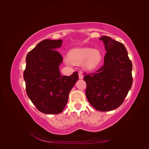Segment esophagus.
<instances>
[{
    "label": "esophagus",
    "instance_id": "esophagus-1",
    "mask_svg": "<svg viewBox=\"0 0 149 149\" xmlns=\"http://www.w3.org/2000/svg\"><path fill=\"white\" fill-rule=\"evenodd\" d=\"M79 79H83L84 78V75L82 73H79Z\"/></svg>",
    "mask_w": 149,
    "mask_h": 149
}]
</instances>
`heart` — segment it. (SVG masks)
<instances>
[{"instance_id":"obj_1","label":"heart","mask_w":149,"mask_h":149,"mask_svg":"<svg viewBox=\"0 0 149 149\" xmlns=\"http://www.w3.org/2000/svg\"><path fill=\"white\" fill-rule=\"evenodd\" d=\"M69 60L67 62H71L72 64L79 65L84 63V68L87 70H93L99 66L101 63L102 54L98 50L91 48H79L72 50L69 52Z\"/></svg>"}]
</instances>
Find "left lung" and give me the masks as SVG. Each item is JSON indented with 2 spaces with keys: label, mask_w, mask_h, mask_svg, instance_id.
<instances>
[{
  "label": "left lung",
  "mask_w": 149,
  "mask_h": 149,
  "mask_svg": "<svg viewBox=\"0 0 149 149\" xmlns=\"http://www.w3.org/2000/svg\"><path fill=\"white\" fill-rule=\"evenodd\" d=\"M107 51L104 65L97 72L86 74V95L88 101L95 109L106 112L122 104L132 87V63L122 42L102 36Z\"/></svg>",
  "instance_id": "obj_1"
}]
</instances>
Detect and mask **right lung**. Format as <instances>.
I'll return each mask as SVG.
<instances>
[{
	"instance_id": "1",
	"label": "right lung",
	"mask_w": 149,
	"mask_h": 149,
	"mask_svg": "<svg viewBox=\"0 0 149 149\" xmlns=\"http://www.w3.org/2000/svg\"><path fill=\"white\" fill-rule=\"evenodd\" d=\"M62 41L45 39L28 52L24 72L27 95L40 112L61 113L68 100L70 91L79 79L77 72L62 76L59 65L62 56L56 49Z\"/></svg>"
}]
</instances>
